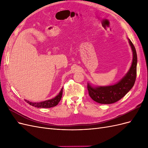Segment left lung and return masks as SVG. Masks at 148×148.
<instances>
[{
	"instance_id": "obj_1",
	"label": "left lung",
	"mask_w": 148,
	"mask_h": 148,
	"mask_svg": "<svg viewBox=\"0 0 148 148\" xmlns=\"http://www.w3.org/2000/svg\"><path fill=\"white\" fill-rule=\"evenodd\" d=\"M128 40L133 51V62L128 72L119 83L112 86L94 88L88 83V93L92 100L100 104H112L122 99L134 86L136 78L137 54L135 46Z\"/></svg>"
}]
</instances>
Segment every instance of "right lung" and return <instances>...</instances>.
Instances as JSON below:
<instances>
[{
	"label": "right lung",
	"mask_w": 148,
	"mask_h": 148,
	"mask_svg": "<svg viewBox=\"0 0 148 148\" xmlns=\"http://www.w3.org/2000/svg\"><path fill=\"white\" fill-rule=\"evenodd\" d=\"M62 92H63V88L61 89L59 94L56 97L53 98L52 99H49L43 102H31L28 101H25L27 102L31 106L36 107H38V108H39V107L40 108H51V107H55L56 106H57L58 104H59V102H60L62 96Z\"/></svg>",
	"instance_id": "right-lung-1"
}]
</instances>
